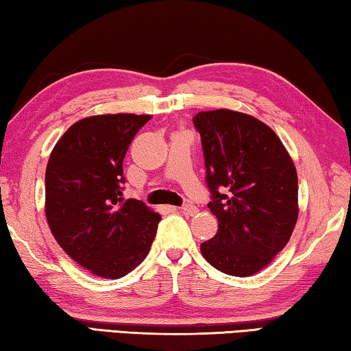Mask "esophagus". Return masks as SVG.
<instances>
[{"instance_id":"obj_1","label":"esophagus","mask_w":351,"mask_h":351,"mask_svg":"<svg viewBox=\"0 0 351 351\" xmlns=\"http://www.w3.org/2000/svg\"><path fill=\"white\" fill-rule=\"evenodd\" d=\"M180 210L192 217V215H197V213H198V207L193 206V204H182V206L180 207Z\"/></svg>"}]
</instances>
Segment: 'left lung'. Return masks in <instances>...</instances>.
<instances>
[{"mask_svg": "<svg viewBox=\"0 0 351 351\" xmlns=\"http://www.w3.org/2000/svg\"><path fill=\"white\" fill-rule=\"evenodd\" d=\"M201 136L207 207L218 219L201 254L224 274L252 276L287 246L297 221V173L287 148L263 122L230 110L193 117Z\"/></svg>", "mask_w": 351, "mask_h": 351, "instance_id": "obj_1", "label": "left lung"}]
</instances>
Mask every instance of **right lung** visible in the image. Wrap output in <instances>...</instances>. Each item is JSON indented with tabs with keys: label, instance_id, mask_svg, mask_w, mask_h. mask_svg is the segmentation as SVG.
<instances>
[{
	"label": "right lung",
	"instance_id": "1",
	"mask_svg": "<svg viewBox=\"0 0 351 351\" xmlns=\"http://www.w3.org/2000/svg\"><path fill=\"white\" fill-rule=\"evenodd\" d=\"M152 116L82 119L62 136L47 161L46 218L71 258L93 274L119 278L150 251L161 215L123 199V158Z\"/></svg>",
	"mask_w": 351,
	"mask_h": 351
}]
</instances>
